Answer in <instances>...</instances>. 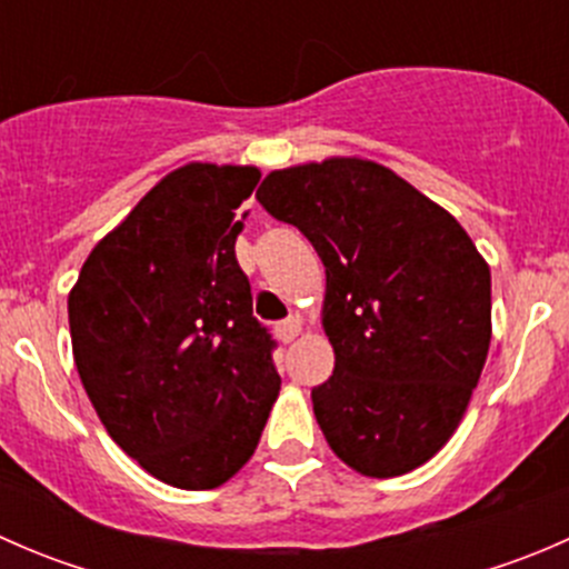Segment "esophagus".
<instances>
[{
  "instance_id": "obj_1",
  "label": "esophagus",
  "mask_w": 569,
  "mask_h": 569,
  "mask_svg": "<svg viewBox=\"0 0 569 569\" xmlns=\"http://www.w3.org/2000/svg\"><path fill=\"white\" fill-rule=\"evenodd\" d=\"M274 332H278V338L283 343H289V341H295L297 336H300V319H283V321H278V325H274Z\"/></svg>"
}]
</instances>
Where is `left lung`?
Returning a JSON list of instances; mask_svg holds the SVG:
<instances>
[{
  "instance_id": "obj_1",
  "label": "left lung",
  "mask_w": 569,
  "mask_h": 569,
  "mask_svg": "<svg viewBox=\"0 0 569 569\" xmlns=\"http://www.w3.org/2000/svg\"><path fill=\"white\" fill-rule=\"evenodd\" d=\"M256 198L325 263L336 369L311 399L330 449L375 479L432 460L490 349V267L476 244L449 211L366 159L274 170Z\"/></svg>"
}]
</instances>
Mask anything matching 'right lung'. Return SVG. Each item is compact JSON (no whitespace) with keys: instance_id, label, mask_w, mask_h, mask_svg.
Listing matches in <instances>:
<instances>
[{"instance_id":"right-lung-1","label":"right lung","mask_w":569,"mask_h":569,"mask_svg":"<svg viewBox=\"0 0 569 569\" xmlns=\"http://www.w3.org/2000/svg\"><path fill=\"white\" fill-rule=\"evenodd\" d=\"M258 178L178 168L96 244L68 297L73 360L109 438L181 490L231 479L280 391L278 343L233 250Z\"/></svg>"}]
</instances>
